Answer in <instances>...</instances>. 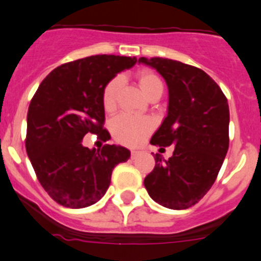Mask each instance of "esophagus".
<instances>
[{"label":"esophagus","mask_w":261,"mask_h":261,"mask_svg":"<svg viewBox=\"0 0 261 261\" xmlns=\"http://www.w3.org/2000/svg\"><path fill=\"white\" fill-rule=\"evenodd\" d=\"M142 153V151H139V149H132V152H130V156L133 157H137V156H139V154Z\"/></svg>","instance_id":"esophagus-1"}]
</instances>
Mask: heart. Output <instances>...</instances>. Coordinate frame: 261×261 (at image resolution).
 <instances>
[{"instance_id": "1", "label": "heart", "mask_w": 261, "mask_h": 261, "mask_svg": "<svg viewBox=\"0 0 261 261\" xmlns=\"http://www.w3.org/2000/svg\"><path fill=\"white\" fill-rule=\"evenodd\" d=\"M141 90L147 97L151 95H161L162 81L156 73L148 69H142L137 74ZM122 80L115 77L107 84L102 91V107L107 112H112L117 104V94ZM153 129V123L147 117H134L130 114H120L110 123V130L115 141L125 146H137L141 143L147 134Z\"/></svg>"}]
</instances>
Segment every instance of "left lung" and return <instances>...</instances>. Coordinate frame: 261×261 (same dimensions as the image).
I'll return each instance as SVG.
<instances>
[{"instance_id": "left-lung-1", "label": "left lung", "mask_w": 261, "mask_h": 261, "mask_svg": "<svg viewBox=\"0 0 261 261\" xmlns=\"http://www.w3.org/2000/svg\"><path fill=\"white\" fill-rule=\"evenodd\" d=\"M138 63L156 69L169 89L167 115L151 144L175 147L169 160L156 153L144 188L159 204L187 210L207 194L223 164L229 143L228 102L218 85L197 67L160 57H141Z\"/></svg>"}]
</instances>
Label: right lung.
Instances as JSON below:
<instances>
[{"instance_id":"add662e5","label":"right lung","mask_w":261,"mask_h":261,"mask_svg":"<svg viewBox=\"0 0 261 261\" xmlns=\"http://www.w3.org/2000/svg\"><path fill=\"white\" fill-rule=\"evenodd\" d=\"M136 62V57H86L54 68L38 87L28 110L25 146L38 180L58 204L79 210L99 202L114 167L130 157L125 147L90 149L82 139L89 133L110 138L102 129V91Z\"/></svg>"}]
</instances>
